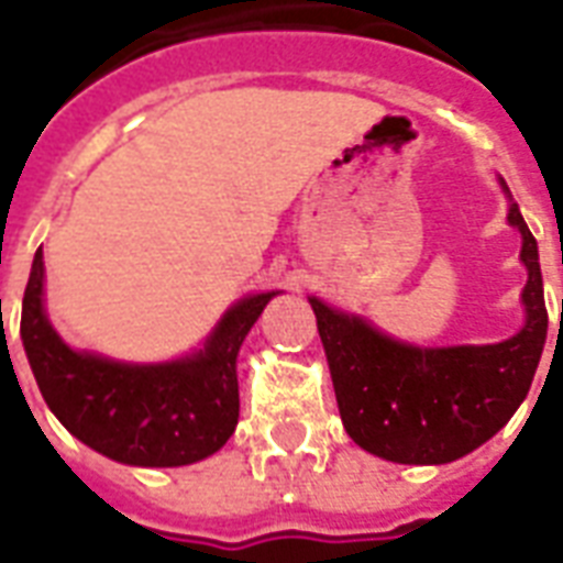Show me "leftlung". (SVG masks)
Returning a JSON list of instances; mask_svg holds the SVG:
<instances>
[{
  "instance_id": "obj_1",
  "label": "left lung",
  "mask_w": 563,
  "mask_h": 563,
  "mask_svg": "<svg viewBox=\"0 0 563 563\" xmlns=\"http://www.w3.org/2000/svg\"><path fill=\"white\" fill-rule=\"evenodd\" d=\"M510 197L505 179H499ZM508 224L522 235L526 324L496 345L419 349L310 298L336 389L339 416L360 449L393 463H452L487 443L517 413L547 345L538 242L520 206Z\"/></svg>"
}]
</instances>
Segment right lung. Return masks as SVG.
<instances>
[{"instance_id":"1","label":"right lung","mask_w":563,"mask_h":563,"mask_svg":"<svg viewBox=\"0 0 563 563\" xmlns=\"http://www.w3.org/2000/svg\"><path fill=\"white\" fill-rule=\"evenodd\" d=\"M277 291L247 295L218 321L197 354L135 366L73 351L43 312V251L25 283V357L43 401L76 440L129 466H186L214 454L239 422L235 357Z\"/></svg>"}]
</instances>
